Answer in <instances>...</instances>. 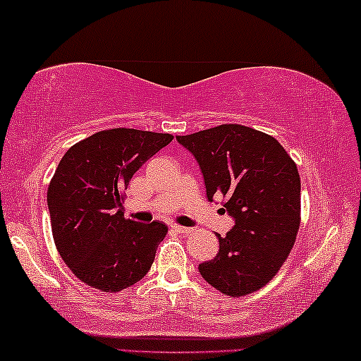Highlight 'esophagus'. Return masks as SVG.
I'll return each instance as SVG.
<instances>
[{
	"mask_svg": "<svg viewBox=\"0 0 361 361\" xmlns=\"http://www.w3.org/2000/svg\"><path fill=\"white\" fill-rule=\"evenodd\" d=\"M172 228L179 231V233H189V231H192L190 226H182V225H172Z\"/></svg>",
	"mask_w": 361,
	"mask_h": 361,
	"instance_id": "34e87169",
	"label": "esophagus"
}]
</instances>
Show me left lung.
<instances>
[{
    "instance_id": "8db88e82",
    "label": "left lung",
    "mask_w": 361,
    "mask_h": 361,
    "mask_svg": "<svg viewBox=\"0 0 361 361\" xmlns=\"http://www.w3.org/2000/svg\"><path fill=\"white\" fill-rule=\"evenodd\" d=\"M199 162L209 200L226 199L235 225L216 235L220 250L199 273L240 298L269 283L293 250L300 221V177L278 140L253 128L220 125L177 136Z\"/></svg>"
}]
</instances>
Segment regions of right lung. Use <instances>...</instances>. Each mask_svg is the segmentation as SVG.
<instances>
[{"mask_svg":"<svg viewBox=\"0 0 361 361\" xmlns=\"http://www.w3.org/2000/svg\"><path fill=\"white\" fill-rule=\"evenodd\" d=\"M172 137L113 128L73 145L59 162L47 189L54 241L63 263L87 286L118 293L149 271L167 226L125 219L123 190Z\"/></svg>","mask_w":361,"mask_h":361,"instance_id":"obj_1","label":"right lung"}]
</instances>
